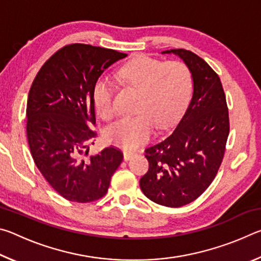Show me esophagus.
Returning <instances> with one entry per match:
<instances>
[{
	"mask_svg": "<svg viewBox=\"0 0 261 261\" xmlns=\"http://www.w3.org/2000/svg\"><path fill=\"white\" fill-rule=\"evenodd\" d=\"M135 155V153L134 152H131V151H124V160L125 161H127V160H130V159Z\"/></svg>",
	"mask_w": 261,
	"mask_h": 261,
	"instance_id": "obj_1",
	"label": "esophagus"
}]
</instances>
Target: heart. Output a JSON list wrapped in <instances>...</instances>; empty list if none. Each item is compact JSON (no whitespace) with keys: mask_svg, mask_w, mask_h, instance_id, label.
<instances>
[{"mask_svg":"<svg viewBox=\"0 0 261 261\" xmlns=\"http://www.w3.org/2000/svg\"><path fill=\"white\" fill-rule=\"evenodd\" d=\"M117 77L139 91L135 116L123 117L105 131L107 143L134 149L151 138L155 126L174 123L187 107L192 93L193 79L183 62H165L149 56L136 57L118 70ZM114 84L108 77L96 79L93 101L103 118L114 116Z\"/></svg>","mask_w":261,"mask_h":261,"instance_id":"obj_1","label":"heart"}]
</instances>
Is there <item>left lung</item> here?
Instances as JSON below:
<instances>
[{
	"mask_svg": "<svg viewBox=\"0 0 261 261\" xmlns=\"http://www.w3.org/2000/svg\"><path fill=\"white\" fill-rule=\"evenodd\" d=\"M188 65L193 94L175 130L145 148L148 170L140 189L149 200L166 207L188 205L204 193L222 163L229 135L228 106L220 77L187 49H170Z\"/></svg>",
	"mask_w": 261,
	"mask_h": 261,
	"instance_id": "1",
	"label": "left lung"
}]
</instances>
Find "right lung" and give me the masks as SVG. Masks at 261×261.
<instances>
[{
  "instance_id": "1",
  "label": "right lung",
  "mask_w": 261,
  "mask_h": 261,
  "mask_svg": "<svg viewBox=\"0 0 261 261\" xmlns=\"http://www.w3.org/2000/svg\"><path fill=\"white\" fill-rule=\"evenodd\" d=\"M127 55L85 43L54 53L35 76L26 107V135L38 169L69 201L91 202L108 191L110 178L123 161L110 146L88 156L96 131L93 86L114 62Z\"/></svg>"
}]
</instances>
